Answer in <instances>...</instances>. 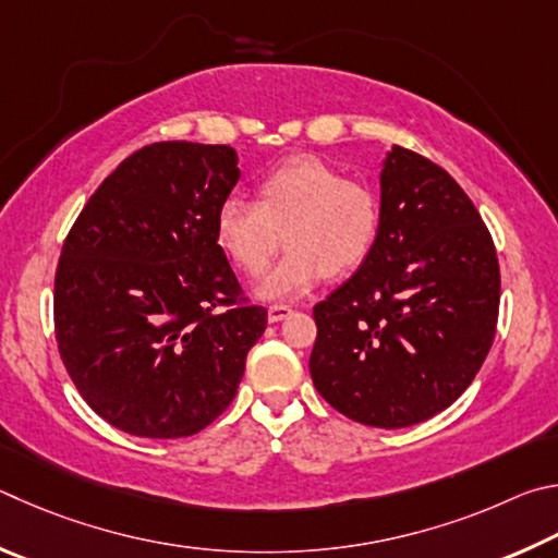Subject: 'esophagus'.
<instances>
[{"label": "esophagus", "instance_id": "34e87169", "mask_svg": "<svg viewBox=\"0 0 558 558\" xmlns=\"http://www.w3.org/2000/svg\"><path fill=\"white\" fill-rule=\"evenodd\" d=\"M267 316H269L271 324H279V320H284L287 316H291V306H287V304H271L269 311H267Z\"/></svg>", "mask_w": 558, "mask_h": 558}]
</instances>
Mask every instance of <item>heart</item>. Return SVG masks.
<instances>
[{"label":"heart","instance_id":"1","mask_svg":"<svg viewBox=\"0 0 558 558\" xmlns=\"http://www.w3.org/2000/svg\"><path fill=\"white\" fill-rule=\"evenodd\" d=\"M379 198L373 185L345 179L316 156H294L267 171L257 198H225L215 213V242L244 274H262L281 247L289 252L257 284L267 301L308 294L324 274L355 269L373 250Z\"/></svg>","mask_w":558,"mask_h":558}]
</instances>
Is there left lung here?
<instances>
[{"label":"left lung","mask_w":558,"mask_h":558,"mask_svg":"<svg viewBox=\"0 0 558 558\" xmlns=\"http://www.w3.org/2000/svg\"><path fill=\"white\" fill-rule=\"evenodd\" d=\"M379 230L343 287L314 306L311 377L353 422L402 428L444 412L493 345L500 264L473 201L441 166L392 146Z\"/></svg>","instance_id":"obj_1"}]
</instances>
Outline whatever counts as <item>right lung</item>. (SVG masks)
<instances>
[{"mask_svg": "<svg viewBox=\"0 0 558 558\" xmlns=\"http://www.w3.org/2000/svg\"><path fill=\"white\" fill-rule=\"evenodd\" d=\"M240 181L225 144L156 142L100 183L56 269L58 353L97 416L132 436L183 438L238 395L267 308L242 296L215 242Z\"/></svg>", "mask_w": 558, "mask_h": 558, "instance_id": "add662e5", "label": "right lung"}]
</instances>
